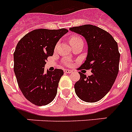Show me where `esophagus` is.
<instances>
[{
	"mask_svg": "<svg viewBox=\"0 0 132 132\" xmlns=\"http://www.w3.org/2000/svg\"><path fill=\"white\" fill-rule=\"evenodd\" d=\"M64 72H66V73H71L72 72V70H69V69H65L64 70Z\"/></svg>",
	"mask_w": 132,
	"mask_h": 132,
	"instance_id": "1",
	"label": "esophagus"
}]
</instances>
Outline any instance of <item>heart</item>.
<instances>
[{
  "label": "heart",
  "instance_id": "1",
  "mask_svg": "<svg viewBox=\"0 0 132 132\" xmlns=\"http://www.w3.org/2000/svg\"><path fill=\"white\" fill-rule=\"evenodd\" d=\"M79 40H82V38L80 37V36H77V35H73V36H72L70 37V38L69 39V43L70 44L73 43H75V42L79 41ZM63 63H64L65 65L66 66H70V64H71V62H70V61L68 59H64V60H63Z\"/></svg>",
  "mask_w": 132,
  "mask_h": 132
}]
</instances>
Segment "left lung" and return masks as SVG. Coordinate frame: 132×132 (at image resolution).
<instances>
[{
  "label": "left lung",
  "instance_id": "obj_1",
  "mask_svg": "<svg viewBox=\"0 0 132 132\" xmlns=\"http://www.w3.org/2000/svg\"><path fill=\"white\" fill-rule=\"evenodd\" d=\"M70 30L85 37L88 52L86 60L78 69H91L87 77L79 72L80 79L75 84L77 96L87 102L103 98L112 88L119 72L120 53L118 45L111 35L93 25L70 28Z\"/></svg>",
  "mask_w": 132,
  "mask_h": 132
}]
</instances>
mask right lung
<instances>
[{"label": "right lung", "instance_id": "obj_1", "mask_svg": "<svg viewBox=\"0 0 132 132\" xmlns=\"http://www.w3.org/2000/svg\"><path fill=\"white\" fill-rule=\"evenodd\" d=\"M68 32L65 28L36 29L26 34L16 46L14 72L18 85L24 97L36 106L48 104L56 96L64 71L56 68L46 72L44 67L57 41Z\"/></svg>", "mask_w": 132, "mask_h": 132}]
</instances>
